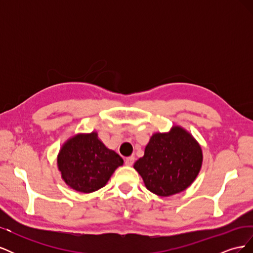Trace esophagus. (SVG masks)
Wrapping results in <instances>:
<instances>
[{
	"label": "esophagus",
	"instance_id": "34e87169",
	"mask_svg": "<svg viewBox=\"0 0 253 253\" xmlns=\"http://www.w3.org/2000/svg\"><path fill=\"white\" fill-rule=\"evenodd\" d=\"M134 160H135L134 156L126 157V160H125V164H126V166H132V165L134 164Z\"/></svg>",
	"mask_w": 253,
	"mask_h": 253
}]
</instances>
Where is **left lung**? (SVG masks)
Here are the masks:
<instances>
[{
  "label": "left lung",
  "mask_w": 253,
  "mask_h": 253,
  "mask_svg": "<svg viewBox=\"0 0 253 253\" xmlns=\"http://www.w3.org/2000/svg\"><path fill=\"white\" fill-rule=\"evenodd\" d=\"M203 163L201 145L180 126L169 133L151 137L143 157L134 165L148 190L170 196L186 190L200 173Z\"/></svg>",
  "instance_id": "obj_1"
}]
</instances>
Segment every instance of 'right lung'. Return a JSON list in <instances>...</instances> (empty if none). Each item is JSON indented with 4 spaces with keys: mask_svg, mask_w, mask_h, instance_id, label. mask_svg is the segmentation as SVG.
Listing matches in <instances>:
<instances>
[{
    "mask_svg": "<svg viewBox=\"0 0 253 253\" xmlns=\"http://www.w3.org/2000/svg\"><path fill=\"white\" fill-rule=\"evenodd\" d=\"M122 165L124 159L106 148L96 132L74 136L63 144L58 155V168L66 185L82 193L104 187Z\"/></svg>",
    "mask_w": 253,
    "mask_h": 253,
    "instance_id": "obj_1",
    "label": "right lung"
}]
</instances>
